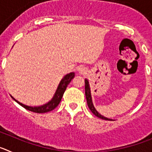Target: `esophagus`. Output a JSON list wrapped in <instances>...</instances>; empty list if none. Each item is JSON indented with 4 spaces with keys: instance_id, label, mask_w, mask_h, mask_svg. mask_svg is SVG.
I'll return each mask as SVG.
<instances>
[{
    "instance_id": "1",
    "label": "esophagus",
    "mask_w": 152,
    "mask_h": 152,
    "mask_svg": "<svg viewBox=\"0 0 152 152\" xmlns=\"http://www.w3.org/2000/svg\"><path fill=\"white\" fill-rule=\"evenodd\" d=\"M77 72L81 75H85L87 73V68L84 66H80L77 68Z\"/></svg>"
}]
</instances>
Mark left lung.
I'll list each match as a JSON object with an SVG mask.
<instances>
[{"label": "left lung", "instance_id": "8db88e82", "mask_svg": "<svg viewBox=\"0 0 152 152\" xmlns=\"http://www.w3.org/2000/svg\"><path fill=\"white\" fill-rule=\"evenodd\" d=\"M84 82H85V96H86V99H87V103H88V107H89V109L91 110V112L94 114L95 116H97V117H99V118H100V119H105V120H111V119H108V118L104 117V116H103L102 115H100V114L96 110V109L94 108V105H93V103H92V99H91V89H90L89 82H88V80H87V79L84 80Z\"/></svg>", "mask_w": 152, "mask_h": 152}]
</instances>
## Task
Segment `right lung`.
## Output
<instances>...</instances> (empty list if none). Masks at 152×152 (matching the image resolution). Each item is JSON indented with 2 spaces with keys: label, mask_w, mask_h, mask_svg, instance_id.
Here are the masks:
<instances>
[{
  "label": "right lung",
  "mask_w": 152,
  "mask_h": 152,
  "mask_svg": "<svg viewBox=\"0 0 152 152\" xmlns=\"http://www.w3.org/2000/svg\"><path fill=\"white\" fill-rule=\"evenodd\" d=\"M74 77H75V73H74V72H72V73H69L68 74V75H65V76L61 79V82L58 84V87L57 90H56V94H55L53 98H52L49 103L45 104V105L41 106V107H28V106L24 105L23 103L17 101L13 96H12V98H13V100H15L16 102H17L20 105H21L23 107L26 109L27 110L31 111V112L36 113H44L49 112V111L53 110H54L55 108H56V107H58V105L59 104V103L61 102V98H62L63 96V94H64V91L66 90L67 86H68V84H69V83L71 82V80L74 78Z\"/></svg>",
  "instance_id": "obj_1"
}]
</instances>
